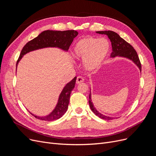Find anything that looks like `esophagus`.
<instances>
[{"mask_svg":"<svg viewBox=\"0 0 156 156\" xmlns=\"http://www.w3.org/2000/svg\"><path fill=\"white\" fill-rule=\"evenodd\" d=\"M84 78L83 77H81V76H78L77 77V80H76V83L77 84H79V83H81L83 82H84Z\"/></svg>","mask_w":156,"mask_h":156,"instance_id":"obj_1","label":"esophagus"}]
</instances>
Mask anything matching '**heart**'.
Returning <instances> with one entry per match:
<instances>
[{
	"label": "heart",
	"mask_w": 156,
	"mask_h": 156,
	"mask_svg": "<svg viewBox=\"0 0 156 156\" xmlns=\"http://www.w3.org/2000/svg\"><path fill=\"white\" fill-rule=\"evenodd\" d=\"M109 49L110 44L107 40L86 37L76 44L74 52L77 57L84 59V65L86 68L94 69L105 60Z\"/></svg>",
	"instance_id": "obj_1"
}]
</instances>
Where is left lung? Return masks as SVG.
Returning <instances> with one entry per match:
<instances>
[{"label":"left lung","instance_id":"8db88e82","mask_svg":"<svg viewBox=\"0 0 156 156\" xmlns=\"http://www.w3.org/2000/svg\"><path fill=\"white\" fill-rule=\"evenodd\" d=\"M96 33L100 34H105L108 36L110 41H111L112 49V51L111 54V57L114 58L116 56H120V57L127 58L133 62L137 66L141 72V64L137 53H136L135 49L129 44L127 43L123 38L117 34V33L111 31V30H105V31H98ZM89 105L92 111L96 116H99L101 119H104L107 120H112L115 118L107 116L104 115H102L101 112H98L96 108L94 107V105L91 99V92L90 91L89 94Z\"/></svg>","mask_w":156,"mask_h":156}]
</instances>
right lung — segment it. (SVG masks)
<instances>
[{"label":"right lung","instance_id":"1","mask_svg":"<svg viewBox=\"0 0 156 156\" xmlns=\"http://www.w3.org/2000/svg\"><path fill=\"white\" fill-rule=\"evenodd\" d=\"M77 35L78 32L74 30L65 31L48 30L42 32L36 37L28 42L23 47L20 57L17 61L16 67L23 56L32 51L45 48H58L65 51H68L73 39ZM76 79L77 77H75L72 81L66 84L60 94L57 104L49 115L45 116H38L30 112V114L37 119L45 121H53L62 117L68 110L70 94L75 87Z\"/></svg>","mask_w":156,"mask_h":156}]
</instances>
